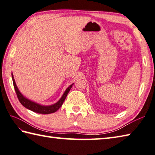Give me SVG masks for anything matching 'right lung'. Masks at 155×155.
<instances>
[{"label":"right lung","mask_w":155,"mask_h":155,"mask_svg":"<svg viewBox=\"0 0 155 155\" xmlns=\"http://www.w3.org/2000/svg\"><path fill=\"white\" fill-rule=\"evenodd\" d=\"M12 78L13 85H14L15 90L16 91V95H17V97L18 98L20 103H21L22 106H24L25 108H27L28 109L35 112V113H39V114H51V113H55L56 111L58 110L59 109V108H60L62 106V104H63L65 98L67 97V94L68 93V92L70 91L71 88H72V85L74 84V83L72 84L67 88V89H66L64 93H63V94H62V96L61 97L60 99H59V101L57 102V103L51 105H48V106H45V105H42L38 103H35V102L29 100L25 97L23 96L22 94L18 90L17 86H16L14 77H13L12 72Z\"/></svg>","instance_id":"1"}]
</instances>
